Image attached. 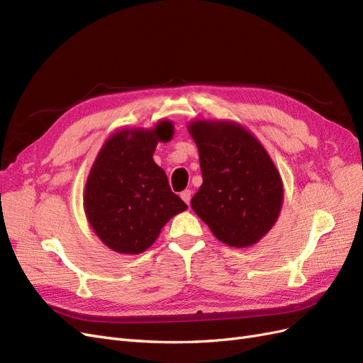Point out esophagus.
<instances>
[{
    "instance_id": "obj_1",
    "label": "esophagus",
    "mask_w": 363,
    "mask_h": 363,
    "mask_svg": "<svg viewBox=\"0 0 363 363\" xmlns=\"http://www.w3.org/2000/svg\"><path fill=\"white\" fill-rule=\"evenodd\" d=\"M181 199H182V201H184L186 205H190V201H191V190H184V191L181 193Z\"/></svg>"
}]
</instances>
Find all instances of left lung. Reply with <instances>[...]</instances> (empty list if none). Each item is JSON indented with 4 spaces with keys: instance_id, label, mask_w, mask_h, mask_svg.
Returning a JSON list of instances; mask_svg holds the SVG:
<instances>
[{
    "instance_id": "1",
    "label": "left lung",
    "mask_w": 363,
    "mask_h": 363,
    "mask_svg": "<svg viewBox=\"0 0 363 363\" xmlns=\"http://www.w3.org/2000/svg\"><path fill=\"white\" fill-rule=\"evenodd\" d=\"M186 130L197 146L203 178L191 199L193 211L230 247L259 242L284 205L282 177L270 154L238 122L196 119Z\"/></svg>"
}]
</instances>
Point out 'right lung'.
I'll use <instances>...</instances> for the list:
<instances>
[{
	"label": "right lung",
	"instance_id": "1",
	"mask_svg": "<svg viewBox=\"0 0 363 363\" xmlns=\"http://www.w3.org/2000/svg\"><path fill=\"white\" fill-rule=\"evenodd\" d=\"M173 134L167 119L152 128H122L105 140L93 161L83 193L84 213L96 237L113 252L147 250L167 221L189 208L154 161L157 145L170 142Z\"/></svg>",
	"mask_w": 363,
	"mask_h": 363
}]
</instances>
